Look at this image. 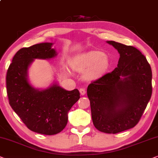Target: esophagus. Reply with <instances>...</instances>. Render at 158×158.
Returning a JSON list of instances; mask_svg holds the SVG:
<instances>
[{
  "label": "esophagus",
  "mask_w": 158,
  "mask_h": 158,
  "mask_svg": "<svg viewBox=\"0 0 158 158\" xmlns=\"http://www.w3.org/2000/svg\"><path fill=\"white\" fill-rule=\"evenodd\" d=\"M79 92H80L81 95H85L86 94V90L85 88H80V89H79Z\"/></svg>",
  "instance_id": "obj_1"
}]
</instances>
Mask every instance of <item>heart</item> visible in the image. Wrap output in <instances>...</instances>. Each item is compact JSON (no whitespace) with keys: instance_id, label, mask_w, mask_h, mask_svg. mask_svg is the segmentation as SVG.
<instances>
[{"instance_id":"obj_1","label":"heart","mask_w":158,"mask_h":158,"mask_svg":"<svg viewBox=\"0 0 158 158\" xmlns=\"http://www.w3.org/2000/svg\"><path fill=\"white\" fill-rule=\"evenodd\" d=\"M71 66L78 72L86 71L85 77L91 80L102 77L110 66V62L103 52L92 50L76 56L71 60Z\"/></svg>"}]
</instances>
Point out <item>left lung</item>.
Listing matches in <instances>:
<instances>
[{"instance_id": "left-lung-1", "label": "left lung", "mask_w": 158, "mask_h": 158, "mask_svg": "<svg viewBox=\"0 0 158 158\" xmlns=\"http://www.w3.org/2000/svg\"><path fill=\"white\" fill-rule=\"evenodd\" d=\"M120 54L118 66L87 87L93 124L100 131L117 134L135 127L152 95V70L133 46L107 41Z\"/></svg>"}]
</instances>
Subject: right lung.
Returning a JSON list of instances; mask_svg holds the SVG:
<instances>
[{"label":"right lung","mask_w":158,"mask_h":158,"mask_svg":"<svg viewBox=\"0 0 158 158\" xmlns=\"http://www.w3.org/2000/svg\"><path fill=\"white\" fill-rule=\"evenodd\" d=\"M52 45L43 43L20 49L6 74L10 107L29 129L45 135L56 134L66 127L69 111L80 98L77 89L68 91L53 82L40 89L29 81L28 69L35 59L48 60L57 56Z\"/></svg>","instance_id":"right-lung-1"}]
</instances>
